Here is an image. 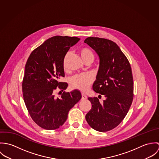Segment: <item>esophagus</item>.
Listing matches in <instances>:
<instances>
[{
  "label": "esophagus",
  "mask_w": 159,
  "mask_h": 159,
  "mask_svg": "<svg viewBox=\"0 0 159 159\" xmlns=\"http://www.w3.org/2000/svg\"><path fill=\"white\" fill-rule=\"evenodd\" d=\"M81 99L82 100H86L87 99V96L84 93L81 94Z\"/></svg>",
  "instance_id": "esophagus-1"
}]
</instances>
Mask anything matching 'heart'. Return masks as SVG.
Listing matches in <instances>:
<instances>
[{
  "label": "heart",
  "instance_id": "obj_1",
  "mask_svg": "<svg viewBox=\"0 0 159 159\" xmlns=\"http://www.w3.org/2000/svg\"><path fill=\"white\" fill-rule=\"evenodd\" d=\"M80 54L84 61L87 59H92L93 60L94 55L91 50L87 48H84L80 49ZM68 54L66 56L64 62V67H66V59ZM93 82V77L89 74H80L72 76L70 79V84L71 86L76 89L81 91H86Z\"/></svg>",
  "mask_w": 159,
  "mask_h": 159
}]
</instances>
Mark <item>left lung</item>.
Wrapping results in <instances>:
<instances>
[{
	"label": "left lung",
	"mask_w": 159,
	"mask_h": 159,
	"mask_svg": "<svg viewBox=\"0 0 159 159\" xmlns=\"http://www.w3.org/2000/svg\"><path fill=\"white\" fill-rule=\"evenodd\" d=\"M84 42L96 52L100 60L92 89L105 97L103 103L97 97H88L92 108L86 114V119L93 129L107 132L122 121L132 105L134 98L132 68L126 56L113 41L88 37Z\"/></svg>",
	"instance_id": "1"
}]
</instances>
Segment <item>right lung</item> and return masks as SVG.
I'll use <instances>...</instances> for the list:
<instances>
[{
    "label": "right lung",
    "instance_id": "obj_1",
    "mask_svg": "<svg viewBox=\"0 0 159 159\" xmlns=\"http://www.w3.org/2000/svg\"><path fill=\"white\" fill-rule=\"evenodd\" d=\"M80 40L68 36L51 37L32 52L26 62L22 84L24 101L33 120L46 130L62 126L70 110L81 98L76 89L62 93L68 84L59 81L65 76V56ZM57 89L61 92L60 98L54 96Z\"/></svg>",
    "mask_w": 159,
    "mask_h": 159
}]
</instances>
